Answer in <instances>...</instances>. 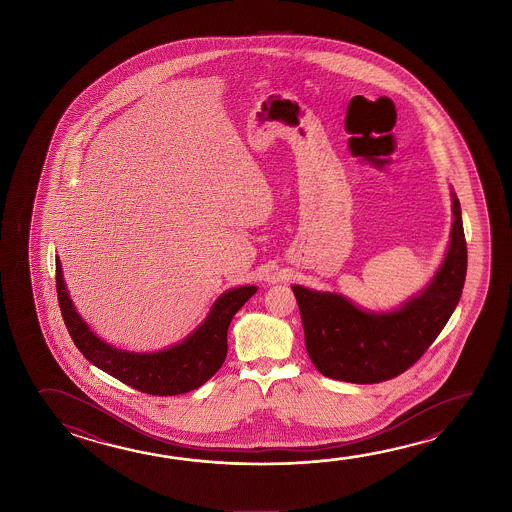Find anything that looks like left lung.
I'll use <instances>...</instances> for the list:
<instances>
[{"label":"left lung","mask_w":512,"mask_h":512,"mask_svg":"<svg viewBox=\"0 0 512 512\" xmlns=\"http://www.w3.org/2000/svg\"><path fill=\"white\" fill-rule=\"evenodd\" d=\"M448 252L432 282L394 312H366L336 293L293 285L302 314L305 346L321 375L352 384L398 377L436 341L461 300L468 269L461 203L452 194Z\"/></svg>","instance_id":"1"}]
</instances>
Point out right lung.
<instances>
[{
    "label": "right lung",
    "mask_w": 512,
    "mask_h": 512,
    "mask_svg": "<svg viewBox=\"0 0 512 512\" xmlns=\"http://www.w3.org/2000/svg\"><path fill=\"white\" fill-rule=\"evenodd\" d=\"M55 275L60 312L76 348L84 353L87 361L109 373L110 377L153 396L189 393L216 375L227 359L228 325L235 312L257 293L255 285L230 289L219 296L202 325L182 343L162 352L134 353L101 341L85 325L80 314H76L62 278L59 259L55 262Z\"/></svg>",
    "instance_id": "right-lung-1"
}]
</instances>
